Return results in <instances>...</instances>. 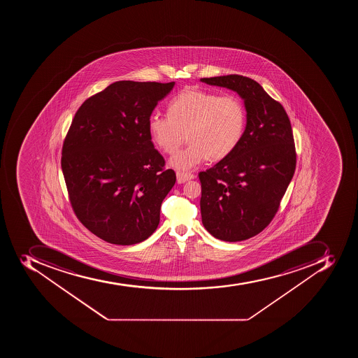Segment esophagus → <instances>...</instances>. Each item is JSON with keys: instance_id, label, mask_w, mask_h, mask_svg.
<instances>
[{"instance_id": "34e87169", "label": "esophagus", "mask_w": 358, "mask_h": 358, "mask_svg": "<svg viewBox=\"0 0 358 358\" xmlns=\"http://www.w3.org/2000/svg\"><path fill=\"white\" fill-rule=\"evenodd\" d=\"M194 178V175L192 172L177 171V181L179 183L186 182Z\"/></svg>"}]
</instances>
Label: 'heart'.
I'll return each instance as SVG.
<instances>
[{"mask_svg": "<svg viewBox=\"0 0 358 358\" xmlns=\"http://www.w3.org/2000/svg\"><path fill=\"white\" fill-rule=\"evenodd\" d=\"M168 110L169 115H151L148 127L153 142L168 155L188 138V147L170 159V166L178 170L192 169L208 158H227L245 133V106L235 95L187 88L172 99Z\"/></svg>", "mask_w": 358, "mask_h": 358, "instance_id": "obj_1", "label": "heart"}]
</instances>
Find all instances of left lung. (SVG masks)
<instances>
[{"mask_svg":"<svg viewBox=\"0 0 358 358\" xmlns=\"http://www.w3.org/2000/svg\"><path fill=\"white\" fill-rule=\"evenodd\" d=\"M200 80L235 90L248 112L238 147L199 172L201 220L218 240H248L272 222L294 175L296 152L290 120L279 101L254 79L227 75Z\"/></svg>","mask_w":358,"mask_h":358,"instance_id":"8db88e82","label":"left lung"}]
</instances>
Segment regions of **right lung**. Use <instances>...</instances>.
I'll return each instance as SVG.
<instances>
[{
    "label": "right lung",
    "mask_w": 358,
    "mask_h": 358,
    "mask_svg": "<svg viewBox=\"0 0 358 358\" xmlns=\"http://www.w3.org/2000/svg\"><path fill=\"white\" fill-rule=\"evenodd\" d=\"M173 86L113 83L73 116L62 150L68 197L79 222L105 242L133 245L158 227L176 173L166 169L148 123Z\"/></svg>",
    "instance_id": "right-lung-1"
}]
</instances>
